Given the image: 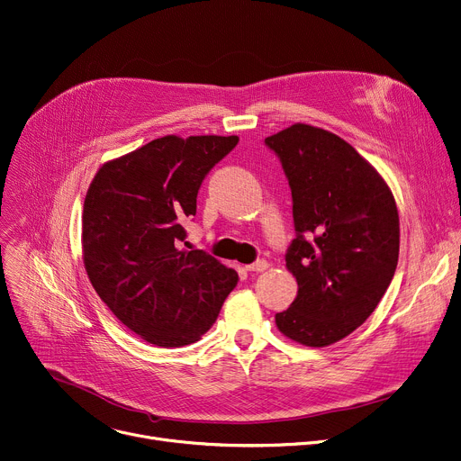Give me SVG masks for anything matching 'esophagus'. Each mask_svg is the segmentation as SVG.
Returning <instances> with one entry per match:
<instances>
[{
	"label": "esophagus",
	"instance_id": "1",
	"mask_svg": "<svg viewBox=\"0 0 461 461\" xmlns=\"http://www.w3.org/2000/svg\"><path fill=\"white\" fill-rule=\"evenodd\" d=\"M248 272H265L267 268H268V261H265V259H258L256 263H252V265H246L244 267Z\"/></svg>",
	"mask_w": 461,
	"mask_h": 461
}]
</instances>
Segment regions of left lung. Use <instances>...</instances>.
Listing matches in <instances>:
<instances>
[{"mask_svg": "<svg viewBox=\"0 0 461 461\" xmlns=\"http://www.w3.org/2000/svg\"><path fill=\"white\" fill-rule=\"evenodd\" d=\"M292 191L296 237L285 261L298 296L276 314L298 344L323 348L360 327L388 290L399 259L393 194L342 138L292 124L265 140Z\"/></svg>", "mask_w": 461, "mask_h": 461, "instance_id": "left-lung-1", "label": "left lung"}]
</instances>
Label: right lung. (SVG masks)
<instances>
[{"mask_svg":"<svg viewBox=\"0 0 461 461\" xmlns=\"http://www.w3.org/2000/svg\"><path fill=\"white\" fill-rule=\"evenodd\" d=\"M237 143V136H165L104 163L88 189V277L117 320L154 346L200 340L239 281L203 249L178 248L203 178Z\"/></svg>","mask_w":461,"mask_h":461,"instance_id":"obj_1","label":"right lung"}]
</instances>
